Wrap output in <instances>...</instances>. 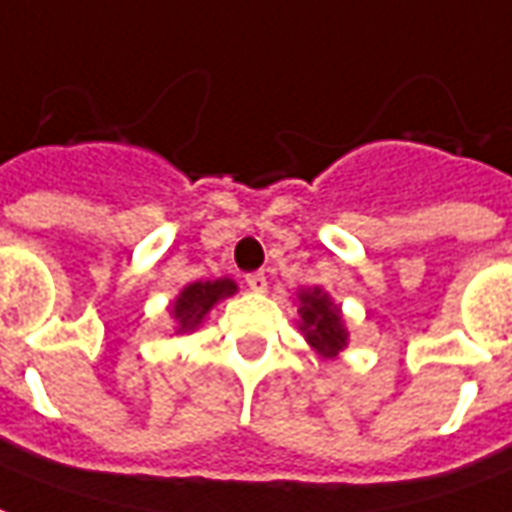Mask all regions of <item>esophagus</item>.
I'll return each mask as SVG.
<instances>
[{
    "label": "esophagus",
    "instance_id": "obj_1",
    "mask_svg": "<svg viewBox=\"0 0 512 512\" xmlns=\"http://www.w3.org/2000/svg\"><path fill=\"white\" fill-rule=\"evenodd\" d=\"M245 283H248V289H251V292H264V289H267V278H264V272H251V275L245 278Z\"/></svg>",
    "mask_w": 512,
    "mask_h": 512
}]
</instances>
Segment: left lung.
Here are the masks:
<instances>
[{"label":"left lung","mask_w":512,"mask_h":512,"mask_svg":"<svg viewBox=\"0 0 512 512\" xmlns=\"http://www.w3.org/2000/svg\"><path fill=\"white\" fill-rule=\"evenodd\" d=\"M297 300H300V308H297V313H300V333L305 335V341L311 343L324 360L338 357L346 349V341H349L341 308L319 286L302 289L297 294Z\"/></svg>","instance_id":"8db88e82"}]
</instances>
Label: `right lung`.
I'll return each mask as SVG.
<instances>
[{
  "label": "right lung",
  "instance_id": "obj_1",
  "mask_svg": "<svg viewBox=\"0 0 512 512\" xmlns=\"http://www.w3.org/2000/svg\"><path fill=\"white\" fill-rule=\"evenodd\" d=\"M234 292H237V283L229 281V278L188 283L171 305L177 333H193L204 322V316L212 311V305H218L220 300H226Z\"/></svg>",
  "mask_w": 512,
  "mask_h": 512
}]
</instances>
